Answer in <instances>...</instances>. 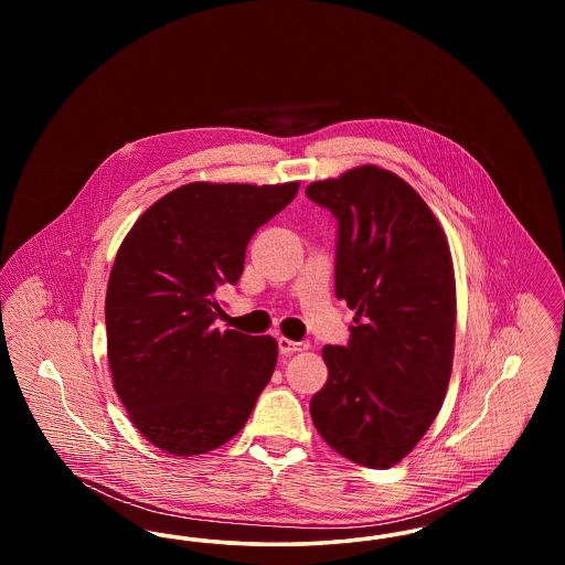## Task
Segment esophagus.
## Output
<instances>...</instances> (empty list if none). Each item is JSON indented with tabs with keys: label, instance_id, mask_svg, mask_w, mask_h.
<instances>
[{
	"label": "esophagus",
	"instance_id": "obj_1",
	"mask_svg": "<svg viewBox=\"0 0 565 565\" xmlns=\"http://www.w3.org/2000/svg\"><path fill=\"white\" fill-rule=\"evenodd\" d=\"M277 345H279L281 353H296V351H305L311 348L309 341H292V339H286V337H279Z\"/></svg>",
	"mask_w": 565,
	"mask_h": 565
}]
</instances>
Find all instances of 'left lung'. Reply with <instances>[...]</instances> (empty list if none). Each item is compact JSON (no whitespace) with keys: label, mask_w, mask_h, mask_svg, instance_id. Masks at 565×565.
<instances>
[{"label":"left lung","mask_w":565,"mask_h":565,"mask_svg":"<svg viewBox=\"0 0 565 565\" xmlns=\"http://www.w3.org/2000/svg\"><path fill=\"white\" fill-rule=\"evenodd\" d=\"M305 194L337 217L334 292L355 311L350 343L322 350L328 381L311 398V417L339 456L383 470L422 440L449 387V243L426 201L375 164L313 182Z\"/></svg>","instance_id":"1"}]
</instances>
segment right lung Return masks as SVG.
I'll list each match as a JSON object with an SVG mask.
<instances>
[{
  "label": "right lung",
  "mask_w": 565,
  "mask_h": 565,
  "mask_svg": "<svg viewBox=\"0 0 565 565\" xmlns=\"http://www.w3.org/2000/svg\"><path fill=\"white\" fill-rule=\"evenodd\" d=\"M298 192L194 182L164 194L118 249L106 296L114 390L135 428L171 456L242 430L277 364L273 337L215 328V290L239 281L247 243Z\"/></svg>",
  "instance_id": "right-lung-1"
}]
</instances>
